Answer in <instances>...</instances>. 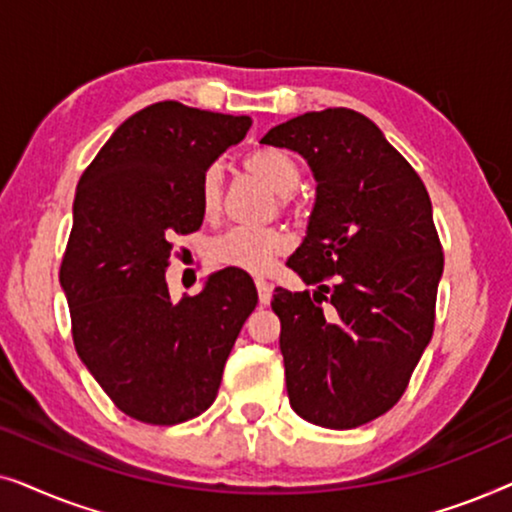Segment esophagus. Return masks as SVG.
Segmentation results:
<instances>
[{"mask_svg":"<svg viewBox=\"0 0 512 512\" xmlns=\"http://www.w3.org/2000/svg\"><path fill=\"white\" fill-rule=\"evenodd\" d=\"M256 289H258V300H261V305H268L270 296H272V286L268 279L256 277Z\"/></svg>","mask_w":512,"mask_h":512,"instance_id":"obj_1","label":"esophagus"}]
</instances>
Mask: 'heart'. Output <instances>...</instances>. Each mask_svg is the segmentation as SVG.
<instances>
[{
  "mask_svg": "<svg viewBox=\"0 0 512 512\" xmlns=\"http://www.w3.org/2000/svg\"><path fill=\"white\" fill-rule=\"evenodd\" d=\"M244 167L254 177L263 179L272 191L279 193V205H291V193L300 181V167L289 153L277 149H258L244 158ZM223 177L216 165L207 167L198 186V200L205 219H216L221 212ZM291 247V237L284 228H247L237 226L212 242V261L228 268L247 272H268L272 263Z\"/></svg>",
  "mask_w": 512,
  "mask_h": 512,
  "instance_id": "heart-1",
  "label": "heart"
}]
</instances>
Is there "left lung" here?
Returning <instances> with one entry per match:
<instances>
[{
    "instance_id": "1",
    "label": "left lung",
    "mask_w": 512,
    "mask_h": 512,
    "mask_svg": "<svg viewBox=\"0 0 512 512\" xmlns=\"http://www.w3.org/2000/svg\"><path fill=\"white\" fill-rule=\"evenodd\" d=\"M261 144L298 151L317 179L307 237L286 265L319 289L279 286L272 298L291 408L356 429L401 401L433 335L445 258L431 198L354 109L296 116Z\"/></svg>"
}]
</instances>
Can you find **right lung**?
<instances>
[{
    "instance_id": "right-lung-1",
    "label": "right lung",
    "mask_w": 512,
    "mask_h": 512,
    "mask_svg": "<svg viewBox=\"0 0 512 512\" xmlns=\"http://www.w3.org/2000/svg\"><path fill=\"white\" fill-rule=\"evenodd\" d=\"M249 116L167 100L118 125L81 174L60 265L76 354L125 415L172 426L219 394L223 366L258 303L240 268L172 303V237L202 226L198 186Z\"/></svg>"
}]
</instances>
